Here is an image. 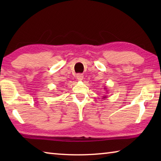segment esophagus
I'll list each match as a JSON object with an SVG mask.
<instances>
[{
  "mask_svg": "<svg viewBox=\"0 0 161 161\" xmlns=\"http://www.w3.org/2000/svg\"><path fill=\"white\" fill-rule=\"evenodd\" d=\"M84 78V75L82 74H77V79L79 81H81Z\"/></svg>",
  "mask_w": 161,
  "mask_h": 161,
  "instance_id": "34e87169",
  "label": "esophagus"
}]
</instances>
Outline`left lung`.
<instances>
[{
	"label": "left lung",
	"instance_id": "1",
	"mask_svg": "<svg viewBox=\"0 0 161 161\" xmlns=\"http://www.w3.org/2000/svg\"><path fill=\"white\" fill-rule=\"evenodd\" d=\"M107 89V88H105V89ZM106 97H106V96H105V97H103V98H106Z\"/></svg>",
	"mask_w": 161,
	"mask_h": 161
}]
</instances>
